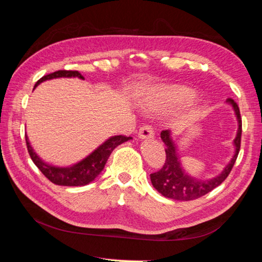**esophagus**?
Wrapping results in <instances>:
<instances>
[{"label":"esophagus","instance_id":"esophagus-1","mask_svg":"<svg viewBox=\"0 0 262 262\" xmlns=\"http://www.w3.org/2000/svg\"><path fill=\"white\" fill-rule=\"evenodd\" d=\"M139 137L141 140H152L155 137L154 129L149 125L142 126L139 130Z\"/></svg>","mask_w":262,"mask_h":262}]
</instances>
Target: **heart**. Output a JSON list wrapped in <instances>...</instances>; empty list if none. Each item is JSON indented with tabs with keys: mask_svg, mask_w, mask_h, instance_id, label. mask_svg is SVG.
<instances>
[{
	"mask_svg": "<svg viewBox=\"0 0 262 262\" xmlns=\"http://www.w3.org/2000/svg\"><path fill=\"white\" fill-rule=\"evenodd\" d=\"M195 99V92L185 86H170L164 89L158 96L147 100L152 107H166V106H179L192 103Z\"/></svg>",
	"mask_w": 262,
	"mask_h": 262,
	"instance_id": "heart-1",
	"label": "heart"
}]
</instances>
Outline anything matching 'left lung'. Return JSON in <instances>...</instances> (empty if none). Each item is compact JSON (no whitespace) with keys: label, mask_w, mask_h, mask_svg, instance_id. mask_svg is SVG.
I'll return each mask as SVG.
<instances>
[{"label":"left lung","mask_w":262,"mask_h":262,"mask_svg":"<svg viewBox=\"0 0 262 262\" xmlns=\"http://www.w3.org/2000/svg\"><path fill=\"white\" fill-rule=\"evenodd\" d=\"M227 103H229L233 107L238 121L237 135L236 139L233 140L236 151H234L231 161L224 167V170L222 171V173L210 180H199L186 173L183 170V167H181L179 157L177 155V147L171 137V132L168 129L162 130L161 139L164 142V144H165L166 159L161 170L150 174V179H151V184L163 196L179 201L195 200V199L201 198L207 193L211 192L212 189L216 188L217 186H220L227 179V177L232 170L234 163H236L239 149H241L242 140V118L238 105L231 98H228Z\"/></svg>","instance_id":"8db88e82"}]
</instances>
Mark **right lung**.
I'll return each instance as SVG.
<instances>
[{"label":"right lung","mask_w":262,"mask_h":262,"mask_svg":"<svg viewBox=\"0 0 262 262\" xmlns=\"http://www.w3.org/2000/svg\"><path fill=\"white\" fill-rule=\"evenodd\" d=\"M57 77H78L84 79L81 74L76 70H59V72L52 73L50 75L41 77L39 81L35 83L34 89L37 88L41 82L46 81V79L57 78ZM132 137H127L123 135H117L110 137L107 141H105L103 144H100L94 152H91L88 157H85L83 161L78 162L77 164H74L73 166L68 167H59L50 165L42 161V159L34 152V150L31 147L28 136L25 135L26 140V147H28V151L30 154V157L32 159L33 163L37 165V167L42 172V174L46 177L48 180H51L53 184L60 185V186H84L88 185L91 181L96 179L105 166L106 162L110 157L111 152L120 145L123 142L130 140Z\"/></svg>","instance_id":"obj_1"}]
</instances>
